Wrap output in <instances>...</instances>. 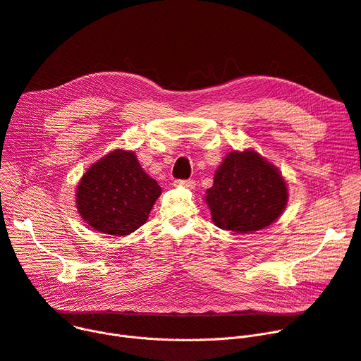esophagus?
Returning <instances> with one entry per match:
<instances>
[{"label": "esophagus", "instance_id": "obj_1", "mask_svg": "<svg viewBox=\"0 0 361 361\" xmlns=\"http://www.w3.org/2000/svg\"><path fill=\"white\" fill-rule=\"evenodd\" d=\"M174 185H181V187H185V188H195L196 183L193 180H176Z\"/></svg>", "mask_w": 361, "mask_h": 361}]
</instances>
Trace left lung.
<instances>
[{"instance_id": "1", "label": "left lung", "mask_w": 361, "mask_h": 361, "mask_svg": "<svg viewBox=\"0 0 361 361\" xmlns=\"http://www.w3.org/2000/svg\"><path fill=\"white\" fill-rule=\"evenodd\" d=\"M204 200L216 226L247 234L267 228L279 218L288 190L278 168L257 152L233 150L216 169Z\"/></svg>"}]
</instances>
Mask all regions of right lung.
<instances>
[{"label": "right lung", "mask_w": 361, "mask_h": 361, "mask_svg": "<svg viewBox=\"0 0 361 361\" xmlns=\"http://www.w3.org/2000/svg\"><path fill=\"white\" fill-rule=\"evenodd\" d=\"M161 192L158 183L140 166L135 152L117 149L83 174L75 203L90 228L121 237L146 222Z\"/></svg>", "instance_id": "right-lung-1"}]
</instances>
